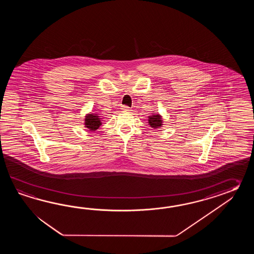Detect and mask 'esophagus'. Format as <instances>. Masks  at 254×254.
Listing matches in <instances>:
<instances>
[{"instance_id": "esophagus-1", "label": "esophagus", "mask_w": 254, "mask_h": 254, "mask_svg": "<svg viewBox=\"0 0 254 254\" xmlns=\"http://www.w3.org/2000/svg\"><path fill=\"white\" fill-rule=\"evenodd\" d=\"M122 110H123V111H125V112H129V111H130L128 106H122Z\"/></svg>"}]
</instances>
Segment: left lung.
<instances>
[{"instance_id": "1", "label": "left lung", "mask_w": 254, "mask_h": 254, "mask_svg": "<svg viewBox=\"0 0 254 254\" xmlns=\"http://www.w3.org/2000/svg\"><path fill=\"white\" fill-rule=\"evenodd\" d=\"M148 124L153 129H160L163 125V120L161 114H152L148 116Z\"/></svg>"}]
</instances>
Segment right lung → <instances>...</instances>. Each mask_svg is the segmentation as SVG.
I'll return each instance as SVG.
<instances>
[{
	"label": "right lung",
	"mask_w": 254,
	"mask_h": 254,
	"mask_svg": "<svg viewBox=\"0 0 254 254\" xmlns=\"http://www.w3.org/2000/svg\"><path fill=\"white\" fill-rule=\"evenodd\" d=\"M84 127L90 131H95L102 125V118L98 114H87L84 118Z\"/></svg>",
	"instance_id": "right-lung-1"
}]
</instances>
